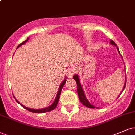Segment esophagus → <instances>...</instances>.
Wrapping results in <instances>:
<instances>
[{
    "label": "esophagus",
    "mask_w": 135,
    "mask_h": 135,
    "mask_svg": "<svg viewBox=\"0 0 135 135\" xmlns=\"http://www.w3.org/2000/svg\"><path fill=\"white\" fill-rule=\"evenodd\" d=\"M76 73V70L74 69H69V70L67 71V76L69 78H71L73 76V75L75 74V73Z\"/></svg>",
    "instance_id": "esophagus-1"
}]
</instances>
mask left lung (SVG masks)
I'll list each match as a JSON object with an SVG mask.
<instances>
[{
  "label": "left lung",
  "instance_id": "8db88e82",
  "mask_svg": "<svg viewBox=\"0 0 135 135\" xmlns=\"http://www.w3.org/2000/svg\"><path fill=\"white\" fill-rule=\"evenodd\" d=\"M110 43L112 44H113V45H115V46H117V44H116L115 42H114V41H113V40H111L110 41ZM117 50H118V52L120 53V51H119V49H118V47H117ZM73 79L75 80L76 82V85H77L78 95V97H79V99H80V102H81V103H82L83 105L85 106V107H88V108H95L94 106H93L92 105H91V104L89 103V102L88 101L87 99H86V97H85V95L84 94V92H83V91L82 87H81V84H80L79 78H78V76L77 75H75L73 76ZM125 85H126V81H125V83H124L123 89L122 93L123 92V90H124V88H125ZM122 93H121V94H122ZM120 96H119V97H120Z\"/></svg>",
  "mask_w": 135,
  "mask_h": 135
}]
</instances>
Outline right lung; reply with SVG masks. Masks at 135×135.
<instances>
[{
    "label": "right lung",
    "instance_id": "right-lung-1",
    "mask_svg": "<svg viewBox=\"0 0 135 135\" xmlns=\"http://www.w3.org/2000/svg\"><path fill=\"white\" fill-rule=\"evenodd\" d=\"M28 40V38H27L26 40H25L24 42H22V43L20 44L19 45H18L17 48H18L19 47H20V46H21L22 45H23V44H24L25 43V42H26ZM65 82H66V80H65L64 81H63V82L62 83V84H61L60 85L59 90V91H58V93H57V97H56V98H55V101H54V103H52V105H51L50 106H49V107H47V108H45L40 109V110H37V109H31V108H27V107H25V106H23V105H22L21 103H20L19 102H18L17 101V100H16V98H15V97H14V98H15V101H16L17 102V103H18V104H20V105H21L22 107H23V108H24L25 109H26V110H28V111H29V112H33V113H45V112H50V111H52V110H54V109H55V108H56V107H57V105H58V103H59V100L60 96L61 91H62V88H63V86H64V85H65Z\"/></svg>",
    "mask_w": 135,
    "mask_h": 135
}]
</instances>
